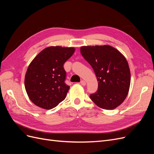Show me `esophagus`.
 Masks as SVG:
<instances>
[{
    "label": "esophagus",
    "mask_w": 154,
    "mask_h": 154,
    "mask_svg": "<svg viewBox=\"0 0 154 154\" xmlns=\"http://www.w3.org/2000/svg\"><path fill=\"white\" fill-rule=\"evenodd\" d=\"M80 83H81V85H86V82L85 81H84V80H82L81 82H80Z\"/></svg>",
    "instance_id": "obj_1"
}]
</instances>
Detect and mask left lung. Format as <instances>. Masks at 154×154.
Wrapping results in <instances>:
<instances>
[{
    "label": "left lung",
    "instance_id": "left-lung-1",
    "mask_svg": "<svg viewBox=\"0 0 154 154\" xmlns=\"http://www.w3.org/2000/svg\"><path fill=\"white\" fill-rule=\"evenodd\" d=\"M82 55L94 69L98 89L90 95L100 108L113 110L127 97L130 85V71L127 59L109 45L82 46Z\"/></svg>",
    "mask_w": 154,
    "mask_h": 154
}]
</instances>
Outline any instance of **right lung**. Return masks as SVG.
<instances>
[{"mask_svg":"<svg viewBox=\"0 0 154 154\" xmlns=\"http://www.w3.org/2000/svg\"><path fill=\"white\" fill-rule=\"evenodd\" d=\"M74 48L50 46L36 55L27 67L24 85L30 100L44 109H51L65 100L70 87L65 83L63 64Z\"/></svg>","mask_w":154,"mask_h":154,"instance_id":"obj_1","label":"right lung"}]
</instances>
